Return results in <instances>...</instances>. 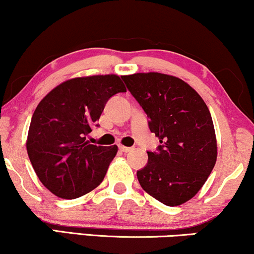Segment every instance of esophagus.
Returning <instances> with one entry per match:
<instances>
[{"label": "esophagus", "instance_id": "esophagus-1", "mask_svg": "<svg viewBox=\"0 0 254 254\" xmlns=\"http://www.w3.org/2000/svg\"><path fill=\"white\" fill-rule=\"evenodd\" d=\"M119 148H120V151L121 152H124V153H128V152H130L132 151V147H126V146H119Z\"/></svg>", "mask_w": 254, "mask_h": 254}]
</instances>
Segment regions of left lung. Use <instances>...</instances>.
Listing matches in <instances>:
<instances>
[{"mask_svg": "<svg viewBox=\"0 0 254 254\" xmlns=\"http://www.w3.org/2000/svg\"><path fill=\"white\" fill-rule=\"evenodd\" d=\"M121 77L161 143L156 152H147L148 162L136 172L137 180L165 205H183L199 192L217 161L211 113L201 96L179 77L161 73Z\"/></svg>", "mask_w": 254, "mask_h": 254, "instance_id": "1", "label": "left lung"}]
</instances>
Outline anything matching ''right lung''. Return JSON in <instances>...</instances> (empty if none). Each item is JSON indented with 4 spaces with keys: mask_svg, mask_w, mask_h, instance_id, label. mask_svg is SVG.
Wrapping results in <instances>:
<instances>
[{
    "mask_svg": "<svg viewBox=\"0 0 254 254\" xmlns=\"http://www.w3.org/2000/svg\"><path fill=\"white\" fill-rule=\"evenodd\" d=\"M126 92L118 75L64 81L41 100L31 118L27 152L41 183L62 199H75L102 183L118 146L92 145L87 135L113 95Z\"/></svg>",
    "mask_w": 254,
    "mask_h": 254,
    "instance_id": "add662e5",
    "label": "right lung"
}]
</instances>
